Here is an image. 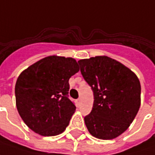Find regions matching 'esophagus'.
Instances as JSON below:
<instances>
[{
	"label": "esophagus",
	"mask_w": 155,
	"mask_h": 155,
	"mask_svg": "<svg viewBox=\"0 0 155 155\" xmlns=\"http://www.w3.org/2000/svg\"><path fill=\"white\" fill-rule=\"evenodd\" d=\"M81 101H82V99H81V98H79V99H78V102H79V103H81Z\"/></svg>",
	"instance_id": "34e87169"
}]
</instances>
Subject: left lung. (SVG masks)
Here are the masks:
<instances>
[{
    "mask_svg": "<svg viewBox=\"0 0 155 155\" xmlns=\"http://www.w3.org/2000/svg\"><path fill=\"white\" fill-rule=\"evenodd\" d=\"M82 76L94 94L92 110L85 126L95 138L109 140L129 127L141 104V85L137 75L122 63L107 56L78 61Z\"/></svg>",
    "mask_w": 155,
    "mask_h": 155,
    "instance_id": "8db88e82",
    "label": "left lung"
}]
</instances>
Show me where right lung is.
I'll return each instance as SVG.
<instances>
[{
    "label": "right lung",
    "mask_w": 155,
    "mask_h": 155,
    "mask_svg": "<svg viewBox=\"0 0 155 155\" xmlns=\"http://www.w3.org/2000/svg\"><path fill=\"white\" fill-rule=\"evenodd\" d=\"M79 70L73 58L52 55L20 74L15 85L16 106L30 129L47 137L65 130L76 108L68 98L69 80Z\"/></svg>",
    "instance_id": "add662e5"
}]
</instances>
